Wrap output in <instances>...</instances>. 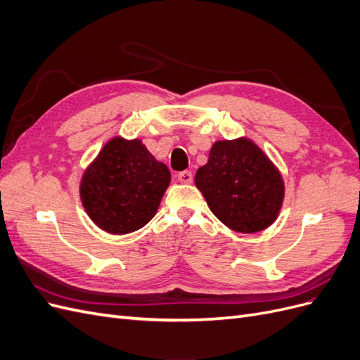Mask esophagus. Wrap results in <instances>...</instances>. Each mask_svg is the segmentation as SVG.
Returning a JSON list of instances; mask_svg holds the SVG:
<instances>
[{"instance_id":"esophagus-1","label":"esophagus","mask_w":360,"mask_h":360,"mask_svg":"<svg viewBox=\"0 0 360 360\" xmlns=\"http://www.w3.org/2000/svg\"><path fill=\"white\" fill-rule=\"evenodd\" d=\"M177 179L183 184H189V183H192V172L191 171H181V172H179Z\"/></svg>"}]
</instances>
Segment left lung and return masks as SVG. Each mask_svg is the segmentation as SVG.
<instances>
[{"label": "left lung", "mask_w": 360, "mask_h": 360, "mask_svg": "<svg viewBox=\"0 0 360 360\" xmlns=\"http://www.w3.org/2000/svg\"><path fill=\"white\" fill-rule=\"evenodd\" d=\"M195 184L213 214L237 233H257L275 222L284 200L279 171L252 141H217Z\"/></svg>", "instance_id": "left-lung-1"}]
</instances>
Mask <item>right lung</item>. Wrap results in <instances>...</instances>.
I'll list each match as a JSON object with an SVG mask.
<instances>
[{
    "label": "right lung",
    "instance_id": "right-lung-1",
    "mask_svg": "<svg viewBox=\"0 0 360 360\" xmlns=\"http://www.w3.org/2000/svg\"><path fill=\"white\" fill-rule=\"evenodd\" d=\"M171 180L139 139L114 138L85 171L81 200L91 221L111 234L143 228L158 212Z\"/></svg>",
    "mask_w": 360,
    "mask_h": 360
}]
</instances>
